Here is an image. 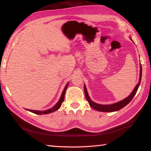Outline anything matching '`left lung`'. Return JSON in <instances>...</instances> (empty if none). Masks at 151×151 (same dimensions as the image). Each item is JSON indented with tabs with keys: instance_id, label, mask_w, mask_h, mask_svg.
<instances>
[{
	"instance_id": "obj_1",
	"label": "left lung",
	"mask_w": 151,
	"mask_h": 151,
	"mask_svg": "<svg viewBox=\"0 0 151 151\" xmlns=\"http://www.w3.org/2000/svg\"><path fill=\"white\" fill-rule=\"evenodd\" d=\"M130 39H131V38H130ZM132 41L133 42V40H132ZM141 77H142V66H141V65H140V78H139V83H138L136 86H135L134 88L133 89V91H132V93L130 94V95L129 96H127V98H125L124 99H123V100H122L119 102H117L116 103H113L111 104H97L96 103H94V102H93L91 100L90 96H89L87 92V89H86V87L85 85H84V90H85L86 99L87 100L89 104H90V106L92 107V108L95 109L96 111H101V112H114V111H119V110H121V109L123 108V107L127 105V104L131 101L132 99H133V97L134 96L135 94H136L138 88H139L140 86V81H141Z\"/></svg>"
}]
</instances>
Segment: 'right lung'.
<instances>
[{"instance_id":"add662e5","label":"right lung","mask_w":151,"mask_h":151,"mask_svg":"<svg viewBox=\"0 0 151 151\" xmlns=\"http://www.w3.org/2000/svg\"><path fill=\"white\" fill-rule=\"evenodd\" d=\"M68 83H69V82H68V83L66 85L62 94H61L60 99L57 102V103L54 106H52V108H50L48 110H46V111H35V110H30V109H26V110H27V111H29L31 112H33V113H35V114H49V113H51V112H53L56 111H57V110L60 108L61 104H62V103H63V102L64 101L65 92H66V88H67V87H68Z\"/></svg>"}]
</instances>
